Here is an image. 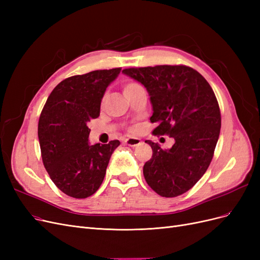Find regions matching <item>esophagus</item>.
<instances>
[{"instance_id": "esophagus-1", "label": "esophagus", "mask_w": 260, "mask_h": 260, "mask_svg": "<svg viewBox=\"0 0 260 260\" xmlns=\"http://www.w3.org/2000/svg\"><path fill=\"white\" fill-rule=\"evenodd\" d=\"M124 143L129 146H138L142 143V141H141L140 139H137V138H130V139L125 140Z\"/></svg>"}]
</instances>
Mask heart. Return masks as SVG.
Masks as SVG:
<instances>
[{"label":"heart","instance_id":"b5f03b06","mask_svg":"<svg viewBox=\"0 0 260 260\" xmlns=\"http://www.w3.org/2000/svg\"><path fill=\"white\" fill-rule=\"evenodd\" d=\"M140 84L137 83V82H127L124 85H123V93L127 94L133 90H136L138 88H140Z\"/></svg>","mask_w":260,"mask_h":260}]
</instances>
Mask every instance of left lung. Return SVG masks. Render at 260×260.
Listing matches in <instances>:
<instances>
[{"label":"left lung","mask_w":260,"mask_h":260,"mask_svg":"<svg viewBox=\"0 0 260 260\" xmlns=\"http://www.w3.org/2000/svg\"><path fill=\"white\" fill-rule=\"evenodd\" d=\"M148 92L156 122L154 135H169L175 144L162 149L146 140L153 149L143 175L147 184L164 198L181 195L205 174L214 156L221 128L218 101L200 73L187 66L160 65L123 69Z\"/></svg>","instance_id":"left-lung-1"}]
</instances>
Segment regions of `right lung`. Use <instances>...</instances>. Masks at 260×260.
<instances>
[{"mask_svg": "<svg viewBox=\"0 0 260 260\" xmlns=\"http://www.w3.org/2000/svg\"><path fill=\"white\" fill-rule=\"evenodd\" d=\"M121 68L73 76L55 86L38 124L43 165L54 184L75 199L95 193L103 182L109 159L120 145L89 143L88 122L100 116L106 88Z\"/></svg>", "mask_w": 260, "mask_h": 260, "instance_id": "add662e5", "label": "right lung"}]
</instances>
